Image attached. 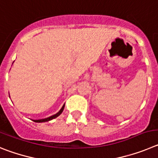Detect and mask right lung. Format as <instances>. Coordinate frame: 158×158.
Returning <instances> with one entry per match:
<instances>
[{
	"mask_svg": "<svg viewBox=\"0 0 158 158\" xmlns=\"http://www.w3.org/2000/svg\"><path fill=\"white\" fill-rule=\"evenodd\" d=\"M64 106H62L61 109H60L59 112H58V113H56V114L52 115V116H49V117L45 118V119H40V120H33V121L36 122V123H42V122H48V121H49V120H52V119H55V118H56V117H57V116H59L61 114L62 112H63V110H64Z\"/></svg>",
	"mask_w": 158,
	"mask_h": 158,
	"instance_id": "add662e5",
	"label": "right lung"
}]
</instances>
